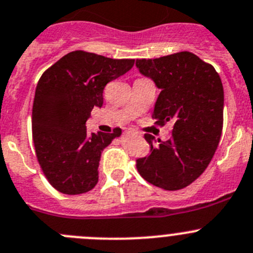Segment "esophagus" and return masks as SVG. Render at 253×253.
<instances>
[{
	"label": "esophagus",
	"instance_id": "obj_1",
	"mask_svg": "<svg viewBox=\"0 0 253 253\" xmlns=\"http://www.w3.org/2000/svg\"><path fill=\"white\" fill-rule=\"evenodd\" d=\"M131 133V131L130 130H128V131H126V134H130Z\"/></svg>",
	"mask_w": 253,
	"mask_h": 253
}]
</instances>
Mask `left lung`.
<instances>
[{"mask_svg":"<svg viewBox=\"0 0 253 253\" xmlns=\"http://www.w3.org/2000/svg\"><path fill=\"white\" fill-rule=\"evenodd\" d=\"M136 68L153 79L161 92L153 118L159 124L174 122L171 139L145 134L150 154L136 160L139 174L169 191L186 187L200 176L217 149L223 124V86L211 64L191 52L155 59H136Z\"/></svg>","mask_w":253,"mask_h":253,"instance_id":"obj_1","label":"left lung"}]
</instances>
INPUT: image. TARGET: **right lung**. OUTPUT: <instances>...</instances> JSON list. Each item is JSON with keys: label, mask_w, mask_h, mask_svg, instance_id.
<instances>
[{"label": "right lung", "mask_w": 253, "mask_h": 253, "mask_svg": "<svg viewBox=\"0 0 253 253\" xmlns=\"http://www.w3.org/2000/svg\"><path fill=\"white\" fill-rule=\"evenodd\" d=\"M133 66L134 59L74 50L38 81L32 109L33 144L43 174L62 194H84L97 185L102 151L122 130L88 134L85 123L93 108H102L104 86Z\"/></svg>", "instance_id": "add662e5"}]
</instances>
